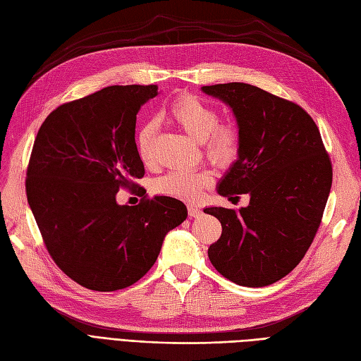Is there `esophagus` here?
Wrapping results in <instances>:
<instances>
[{
    "label": "esophagus",
    "instance_id": "1",
    "mask_svg": "<svg viewBox=\"0 0 361 361\" xmlns=\"http://www.w3.org/2000/svg\"><path fill=\"white\" fill-rule=\"evenodd\" d=\"M188 215L191 218H195V216H200L202 215V209L199 206H194V204H190L188 206Z\"/></svg>",
    "mask_w": 361,
    "mask_h": 361
}]
</instances>
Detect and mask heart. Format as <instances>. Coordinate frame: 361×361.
<instances>
[{
	"label": "heart",
	"mask_w": 361,
	"mask_h": 361,
	"mask_svg": "<svg viewBox=\"0 0 361 361\" xmlns=\"http://www.w3.org/2000/svg\"><path fill=\"white\" fill-rule=\"evenodd\" d=\"M169 116L185 133L203 145V154L218 167H228L239 155V133L233 125L218 123L220 114L214 106L197 97L185 94L178 97L170 108ZM155 123L149 122L137 134V154L141 162L149 164L154 157ZM212 183L207 171L174 170L159 178L154 190L159 195L180 200H195L204 188Z\"/></svg>",
	"instance_id": "obj_1"
}]
</instances>
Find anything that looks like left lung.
Returning <instances> with one entry per match:
<instances>
[{"label": "left lung", "mask_w": 361, "mask_h": 361, "mask_svg": "<svg viewBox=\"0 0 361 361\" xmlns=\"http://www.w3.org/2000/svg\"><path fill=\"white\" fill-rule=\"evenodd\" d=\"M232 108L239 155L218 194H250L239 211L206 207L223 233L207 248L211 264L239 286L262 288L288 276L318 232L333 169L319 129L302 108L256 85L202 87Z\"/></svg>", "instance_id": "left-lung-1"}]
</instances>
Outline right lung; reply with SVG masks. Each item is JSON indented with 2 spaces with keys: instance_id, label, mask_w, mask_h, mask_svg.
Here are the masks:
<instances>
[{
  "instance_id": "1",
  "label": "right lung",
  "mask_w": 361,
  "mask_h": 361,
  "mask_svg": "<svg viewBox=\"0 0 361 361\" xmlns=\"http://www.w3.org/2000/svg\"><path fill=\"white\" fill-rule=\"evenodd\" d=\"M157 85H111L56 108L42 123L25 191L43 243L78 285L111 292L134 285L155 264L162 241L188 212L167 195L118 204L120 188L138 187L140 108Z\"/></svg>"
}]
</instances>
